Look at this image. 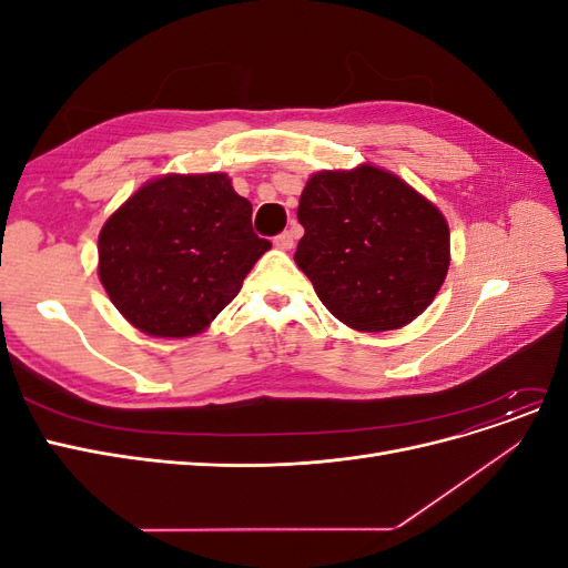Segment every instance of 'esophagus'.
Returning a JSON list of instances; mask_svg holds the SVG:
<instances>
[{
    "label": "esophagus",
    "mask_w": 568,
    "mask_h": 568,
    "mask_svg": "<svg viewBox=\"0 0 568 568\" xmlns=\"http://www.w3.org/2000/svg\"><path fill=\"white\" fill-rule=\"evenodd\" d=\"M294 242H296V234H294V230H286V232H282V234L274 236V246L282 248V251L294 248Z\"/></svg>",
    "instance_id": "obj_1"
}]
</instances>
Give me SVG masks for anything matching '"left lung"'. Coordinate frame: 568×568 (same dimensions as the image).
Instances as JSON below:
<instances>
[{
  "mask_svg": "<svg viewBox=\"0 0 568 568\" xmlns=\"http://www.w3.org/2000/svg\"><path fill=\"white\" fill-rule=\"evenodd\" d=\"M294 261L336 320L390 332L422 315L445 282L450 230L443 213L388 170H322L307 180Z\"/></svg>",
  "mask_w": 568,
  "mask_h": 568,
  "instance_id": "left-lung-1",
  "label": "left lung"
}]
</instances>
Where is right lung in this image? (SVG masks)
I'll return each instance as SVG.
<instances>
[{"label":"right lung","instance_id":"add662e5","mask_svg":"<svg viewBox=\"0 0 568 568\" xmlns=\"http://www.w3.org/2000/svg\"><path fill=\"white\" fill-rule=\"evenodd\" d=\"M251 201L227 175H163L120 205L99 234V280L149 336L201 334L270 251Z\"/></svg>","mask_w":568,"mask_h":568}]
</instances>
